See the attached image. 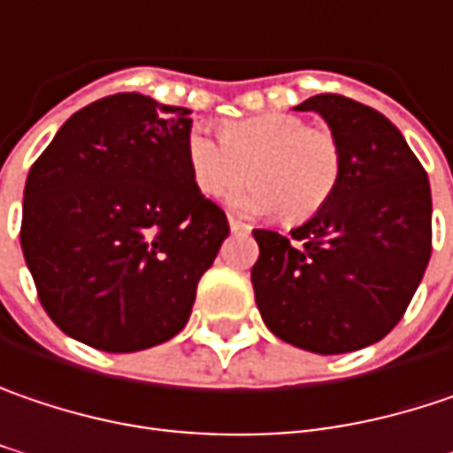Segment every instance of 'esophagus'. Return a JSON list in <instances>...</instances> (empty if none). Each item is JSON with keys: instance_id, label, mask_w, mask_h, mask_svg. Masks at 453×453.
<instances>
[{"instance_id": "1", "label": "esophagus", "mask_w": 453, "mask_h": 453, "mask_svg": "<svg viewBox=\"0 0 453 453\" xmlns=\"http://www.w3.org/2000/svg\"><path fill=\"white\" fill-rule=\"evenodd\" d=\"M227 226H230V230H233V233H246V230H249V226H246V223H241V220H238V218H233V215L227 218Z\"/></svg>"}]
</instances>
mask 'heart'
I'll return each instance as SVG.
<instances>
[{"label":"heart","mask_w":453,"mask_h":453,"mask_svg":"<svg viewBox=\"0 0 453 453\" xmlns=\"http://www.w3.org/2000/svg\"><path fill=\"white\" fill-rule=\"evenodd\" d=\"M220 135L223 141L195 127L184 143L189 173L204 197H223L249 176L253 187L233 204L256 215L280 212L284 223H303L331 200L341 179V146L331 130L266 112L226 122Z\"/></svg>","instance_id":"heart-1"}]
</instances>
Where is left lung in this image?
Instances as JSON below:
<instances>
[{"label": "left lung", "instance_id": "1", "mask_svg": "<svg viewBox=\"0 0 453 453\" xmlns=\"http://www.w3.org/2000/svg\"><path fill=\"white\" fill-rule=\"evenodd\" d=\"M318 112L341 146V179L284 238L253 230L251 281L277 338L312 354H346L392 331L431 258V184L382 112L341 94L295 107Z\"/></svg>", "mask_w": 453, "mask_h": 453}]
</instances>
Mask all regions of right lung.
Returning <instances> with one entry per match:
<instances>
[{
	"label": "right lung",
	"instance_id": "1",
	"mask_svg": "<svg viewBox=\"0 0 453 453\" xmlns=\"http://www.w3.org/2000/svg\"><path fill=\"white\" fill-rule=\"evenodd\" d=\"M187 107L112 94L73 112L33 164L19 243L45 312L110 354L173 338L227 238L187 166Z\"/></svg>",
	"mask_w": 453,
	"mask_h": 453
}]
</instances>
